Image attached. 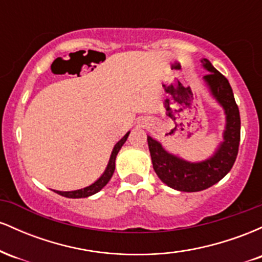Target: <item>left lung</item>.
Returning <instances> with one entry per match:
<instances>
[{
	"label": "left lung",
	"mask_w": 262,
	"mask_h": 262,
	"mask_svg": "<svg viewBox=\"0 0 262 262\" xmlns=\"http://www.w3.org/2000/svg\"><path fill=\"white\" fill-rule=\"evenodd\" d=\"M202 66L209 71L203 76L210 95L223 107L225 129L223 141L210 158L200 162H189L170 154L158 140L148 135L149 151L156 175L165 185L182 192H198L215 185L233 167L240 143V114L229 81L209 60H201Z\"/></svg>",
	"instance_id": "left-lung-1"
}]
</instances>
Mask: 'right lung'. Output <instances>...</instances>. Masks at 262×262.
Segmentation results:
<instances>
[{
    "label": "right lung",
    "instance_id": "right-lung-1",
    "mask_svg": "<svg viewBox=\"0 0 262 262\" xmlns=\"http://www.w3.org/2000/svg\"><path fill=\"white\" fill-rule=\"evenodd\" d=\"M129 133H130V132H128V133L125 134L124 137H123L122 139L116 144V145H114V148L112 150V154H111L110 161H108V165H107L106 170H104V172L102 173L101 177L97 180V181H95V182L92 183V185L87 186V187H85V188L76 189V191H65V192L64 191H54V192H56V193L60 194V196H64V197H68V198H85V197L92 196V194L97 193V192H100L101 189L107 185L108 181H110V180H111V177L113 176L114 169H116V158H117V154H118V151H119V150H121V148L123 146V144H124L125 141H127Z\"/></svg>",
    "mask_w": 262,
    "mask_h": 262
}]
</instances>
